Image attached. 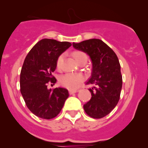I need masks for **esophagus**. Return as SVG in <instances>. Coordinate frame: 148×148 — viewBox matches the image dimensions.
Listing matches in <instances>:
<instances>
[{"instance_id":"1","label":"esophagus","mask_w":148,"mask_h":148,"mask_svg":"<svg viewBox=\"0 0 148 148\" xmlns=\"http://www.w3.org/2000/svg\"><path fill=\"white\" fill-rule=\"evenodd\" d=\"M77 90H69V93H70V94H74V93H77Z\"/></svg>"}]
</instances>
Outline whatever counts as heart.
<instances>
[{"mask_svg":"<svg viewBox=\"0 0 148 148\" xmlns=\"http://www.w3.org/2000/svg\"><path fill=\"white\" fill-rule=\"evenodd\" d=\"M73 56L77 62L82 61L84 58H87L86 55L82 51H74L73 53ZM62 61V56H59L56 62V66L58 69L61 68ZM84 80H85V77L83 74L79 73H66L62 74L59 77V83L62 86L67 88L69 90H76L82 85Z\"/></svg>","mask_w":148,"mask_h":148,"instance_id":"b5f03b06","label":"heart"}]
</instances>
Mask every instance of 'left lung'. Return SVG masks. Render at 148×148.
<instances>
[{"label":"left lung","mask_w":148,"mask_h":148,"mask_svg":"<svg viewBox=\"0 0 148 148\" xmlns=\"http://www.w3.org/2000/svg\"><path fill=\"white\" fill-rule=\"evenodd\" d=\"M74 48L86 53L92 60L93 70L86 84H93L90 89L91 99L83 106L90 117L100 119L109 114L117 105L122 88L121 65L116 53L98 39L73 43Z\"/></svg>","instance_id":"8db88e82"}]
</instances>
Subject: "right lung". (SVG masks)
<instances>
[{"label":"right lung","instance_id":"right-lung-1","mask_svg":"<svg viewBox=\"0 0 148 148\" xmlns=\"http://www.w3.org/2000/svg\"><path fill=\"white\" fill-rule=\"evenodd\" d=\"M71 46L69 42L42 39L24 59L20 79L21 93L28 109L38 117L55 118L69 97L66 89L48 90L47 85L56 82L52 72L56 69L57 59Z\"/></svg>","mask_w":148,"mask_h":148}]
</instances>
